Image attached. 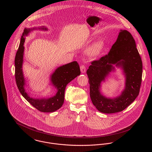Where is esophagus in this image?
<instances>
[{
  "label": "esophagus",
  "instance_id": "1",
  "mask_svg": "<svg viewBox=\"0 0 152 152\" xmlns=\"http://www.w3.org/2000/svg\"><path fill=\"white\" fill-rule=\"evenodd\" d=\"M80 70H81V72L82 73H85L86 72V67L85 65H81L80 66Z\"/></svg>",
  "mask_w": 152,
  "mask_h": 152
}]
</instances>
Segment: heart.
I'll return each instance as SVG.
<instances>
[{
	"mask_svg": "<svg viewBox=\"0 0 152 152\" xmlns=\"http://www.w3.org/2000/svg\"><path fill=\"white\" fill-rule=\"evenodd\" d=\"M101 50V45L100 44L95 45L92 50V53L94 55H97L100 53Z\"/></svg>",
	"mask_w": 152,
	"mask_h": 152,
	"instance_id": "heart-1",
	"label": "heart"
}]
</instances>
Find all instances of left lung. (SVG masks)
<instances>
[{
  "instance_id": "obj_1",
  "label": "left lung",
  "mask_w": 152,
  "mask_h": 152,
  "mask_svg": "<svg viewBox=\"0 0 152 152\" xmlns=\"http://www.w3.org/2000/svg\"><path fill=\"white\" fill-rule=\"evenodd\" d=\"M112 64L122 66L126 76V86L120 96L112 99L100 94L99 89L101 81L114 69ZM87 74L91 100L102 113H113L123 111L134 101L141 84L142 63L135 40L130 32L121 30L108 53L92 61Z\"/></svg>"
}]
</instances>
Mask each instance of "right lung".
Listing matches in <instances>:
<instances>
[{"label": "right lung", "instance_id": "right-lung-1", "mask_svg": "<svg viewBox=\"0 0 152 152\" xmlns=\"http://www.w3.org/2000/svg\"><path fill=\"white\" fill-rule=\"evenodd\" d=\"M44 29V28H43ZM44 29H46L45 28ZM31 30L24 29L21 36L20 43L16 52L15 58V77L17 87L22 96L38 110L42 112H52L58 110L63 105L64 101V92L66 85L80 75V69L78 63L73 61L69 64L58 67L51 76V81L57 88L56 96L48 99H35L30 97L24 89V79L22 71V63L24 52V35L28 34Z\"/></svg>", "mask_w": 152, "mask_h": 152}]
</instances>
